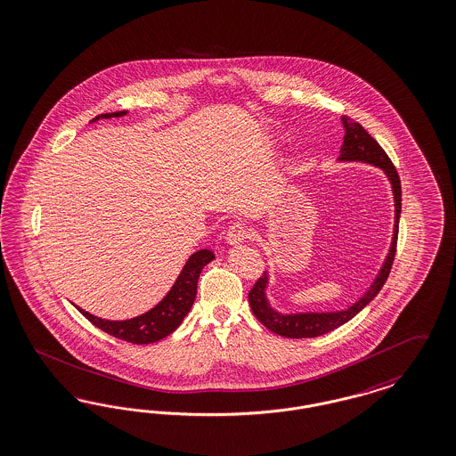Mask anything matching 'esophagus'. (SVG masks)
Here are the masks:
<instances>
[{
    "instance_id": "34e87169",
    "label": "esophagus",
    "mask_w": 456,
    "mask_h": 456,
    "mask_svg": "<svg viewBox=\"0 0 456 456\" xmlns=\"http://www.w3.org/2000/svg\"><path fill=\"white\" fill-rule=\"evenodd\" d=\"M247 238H250V230L245 224H241V223L232 224L228 228V232H226V243L232 245V247L243 243Z\"/></svg>"
}]
</instances>
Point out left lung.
Wrapping results in <instances>:
<instances>
[{"mask_svg": "<svg viewBox=\"0 0 456 456\" xmlns=\"http://www.w3.org/2000/svg\"><path fill=\"white\" fill-rule=\"evenodd\" d=\"M344 126V141L338 153L337 161L342 163H366L379 168L385 177L388 178L392 194H394V208H395V219H394V235L390 241L388 254L383 260L377 278L370 284V288L364 291V295L349 305L344 310H334V312H279L271 299L267 297V289L271 284V276L265 271L264 276L258 279L252 291L248 293V301L254 315L258 318L262 325H265L271 332L278 336L289 337V338H308V337L323 336L332 332L337 327L347 323L349 320L356 317L357 314L373 301L379 289L383 288L385 281L390 274L394 258H395L396 237H398V221H400V211H402V189H400V178L396 174L394 163L388 159V155L381 150L377 139L371 138L368 131L349 118H342Z\"/></svg>", "mask_w": 456, "mask_h": 456, "instance_id": "left-lung-1", "label": "left lung"}]
</instances>
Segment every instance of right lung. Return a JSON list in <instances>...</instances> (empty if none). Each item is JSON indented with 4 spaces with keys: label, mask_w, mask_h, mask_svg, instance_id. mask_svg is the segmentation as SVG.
<instances>
[{
    "label": "right lung",
    "mask_w": 456,
    "mask_h": 456,
    "mask_svg": "<svg viewBox=\"0 0 456 456\" xmlns=\"http://www.w3.org/2000/svg\"><path fill=\"white\" fill-rule=\"evenodd\" d=\"M126 114H127V110H119V112H112V114H100L92 122L122 118ZM211 260H215V254L208 248L194 252L183 264L170 291L161 297L153 308H150L148 312L141 314L138 317L126 318V320H105V318L95 317V315L85 312L77 305L75 306L78 308V312L83 317L90 320L95 327H99L100 330L107 332L109 336L118 337L120 340H126L131 344L157 342L163 337L170 336L191 312L196 295H198V279L200 276V271Z\"/></svg>",
    "instance_id": "add662e5"
}]
</instances>
